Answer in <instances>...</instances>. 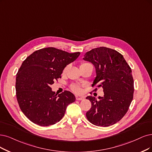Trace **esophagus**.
<instances>
[{
    "label": "esophagus",
    "mask_w": 152,
    "mask_h": 152,
    "mask_svg": "<svg viewBox=\"0 0 152 152\" xmlns=\"http://www.w3.org/2000/svg\"><path fill=\"white\" fill-rule=\"evenodd\" d=\"M76 100H83L84 99V98L83 97H80V96H76Z\"/></svg>",
    "instance_id": "esophagus-1"
}]
</instances>
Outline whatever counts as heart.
I'll use <instances>...</instances> for the list:
<instances>
[{
  "label": "heart",
  "mask_w": 152,
  "mask_h": 152,
  "mask_svg": "<svg viewBox=\"0 0 152 152\" xmlns=\"http://www.w3.org/2000/svg\"><path fill=\"white\" fill-rule=\"evenodd\" d=\"M88 64L91 65V64H89V63H82L81 64V66H85V65H88ZM68 68H69V66H68V65L64 67V69H63V74H66L67 71V69H68ZM71 90H72L73 92H75V93H77V94H80V93L81 92V86H80L79 85H76V84H74V85H72L71 86Z\"/></svg>",
  "instance_id": "b5f03b06"
}]
</instances>
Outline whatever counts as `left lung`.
Returning <instances> with one entry per match:
<instances>
[{
  "label": "left lung",
  "instance_id": "obj_1",
  "mask_svg": "<svg viewBox=\"0 0 152 152\" xmlns=\"http://www.w3.org/2000/svg\"><path fill=\"white\" fill-rule=\"evenodd\" d=\"M83 59L90 62L96 69L92 86L102 87L104 91V96H99V100L92 96L86 97L91 103V108L86 114L87 119L98 126L114 125L126 113L133 98L130 67L120 53L106 47L91 49Z\"/></svg>",
  "mask_w": 152,
  "mask_h": 152
}]
</instances>
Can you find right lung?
I'll use <instances>...</instances> for the list:
<instances>
[{
	"label": "right lung",
	"instance_id": "right-lung-1",
	"mask_svg": "<svg viewBox=\"0 0 152 152\" xmlns=\"http://www.w3.org/2000/svg\"><path fill=\"white\" fill-rule=\"evenodd\" d=\"M80 55V52L46 48L36 50L23 61L16 75V96L22 113L32 122L42 126L54 125L63 118L67 106L75 102L70 91L57 95L50 86Z\"/></svg>",
	"mask_w": 152,
	"mask_h": 152
}]
</instances>
